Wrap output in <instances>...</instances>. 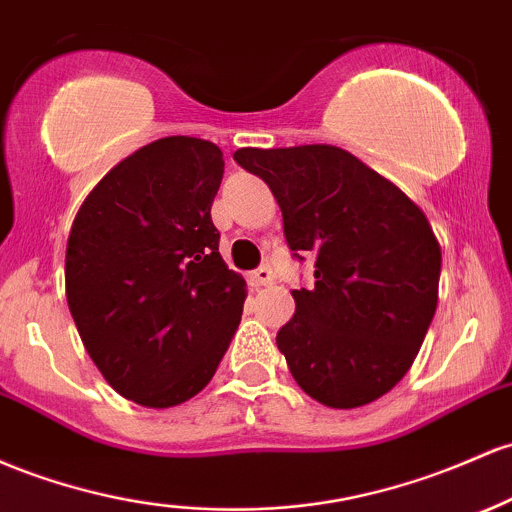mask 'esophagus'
<instances>
[{
  "label": "esophagus",
  "mask_w": 512,
  "mask_h": 512,
  "mask_svg": "<svg viewBox=\"0 0 512 512\" xmlns=\"http://www.w3.org/2000/svg\"><path fill=\"white\" fill-rule=\"evenodd\" d=\"M272 279H274V274H272V269L269 267H257L255 272L250 274V282H252V286H267V284H272Z\"/></svg>",
  "instance_id": "34e87169"
}]
</instances>
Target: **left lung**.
Wrapping results in <instances>:
<instances>
[{"instance_id":"1","label":"left lung","mask_w":512,"mask_h":512,"mask_svg":"<svg viewBox=\"0 0 512 512\" xmlns=\"http://www.w3.org/2000/svg\"><path fill=\"white\" fill-rule=\"evenodd\" d=\"M265 179L294 257L316 284L294 289L277 333L296 384L328 408H359L411 369L437 308L442 252L425 213L396 184L335 145L240 148Z\"/></svg>"}]
</instances>
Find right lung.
<instances>
[{
    "mask_svg": "<svg viewBox=\"0 0 512 512\" xmlns=\"http://www.w3.org/2000/svg\"><path fill=\"white\" fill-rule=\"evenodd\" d=\"M223 165L211 140L160 138L106 174L72 223L67 306L99 372L138 406L196 396L243 316L245 279L211 221Z\"/></svg>",
    "mask_w": 512,
    "mask_h": 512,
    "instance_id": "add662e5",
    "label": "right lung"
}]
</instances>
